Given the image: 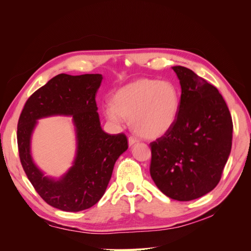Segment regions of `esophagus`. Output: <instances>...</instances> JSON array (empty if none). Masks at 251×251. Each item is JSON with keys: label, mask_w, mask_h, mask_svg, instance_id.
<instances>
[{"label": "esophagus", "mask_w": 251, "mask_h": 251, "mask_svg": "<svg viewBox=\"0 0 251 251\" xmlns=\"http://www.w3.org/2000/svg\"><path fill=\"white\" fill-rule=\"evenodd\" d=\"M137 142H138L137 139H135L133 137H130V138H128V147H132V146H134L135 143H137Z\"/></svg>", "instance_id": "obj_1"}]
</instances>
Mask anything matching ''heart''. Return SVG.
<instances>
[{
    "mask_svg": "<svg viewBox=\"0 0 251 251\" xmlns=\"http://www.w3.org/2000/svg\"><path fill=\"white\" fill-rule=\"evenodd\" d=\"M179 109L180 94L173 82L140 78L115 91L103 114L117 126L131 120L133 131L140 137L156 139L171 131Z\"/></svg>",
    "mask_w": 251,
    "mask_h": 251,
    "instance_id": "heart-1",
    "label": "heart"
}]
</instances>
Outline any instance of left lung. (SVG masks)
<instances>
[{
	"instance_id": "1",
	"label": "left lung",
	"mask_w": 251,
	"mask_h": 251,
	"mask_svg": "<svg viewBox=\"0 0 251 251\" xmlns=\"http://www.w3.org/2000/svg\"><path fill=\"white\" fill-rule=\"evenodd\" d=\"M172 69L181 86L179 114L171 131L150 144V173L169 198L191 201L221 179L231 151L232 119L216 87L185 67Z\"/></svg>"
}]
</instances>
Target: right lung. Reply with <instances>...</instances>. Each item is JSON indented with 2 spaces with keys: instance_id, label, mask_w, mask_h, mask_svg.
I'll return each mask as SVG.
<instances>
[{
  "instance_id": "1",
  "label": "right lung",
  "mask_w": 251,
  "mask_h": 251,
  "mask_svg": "<svg viewBox=\"0 0 251 251\" xmlns=\"http://www.w3.org/2000/svg\"><path fill=\"white\" fill-rule=\"evenodd\" d=\"M101 74H58L28 98L18 124V147L23 169L42 198L64 211H80L101 199L114 164L127 150L125 134L110 135L100 126L95 94ZM72 116L77 136L73 166L63 176H45L34 163L31 138L37 120Z\"/></svg>"
}]
</instances>
